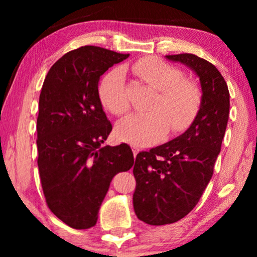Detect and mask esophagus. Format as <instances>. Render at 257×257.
Listing matches in <instances>:
<instances>
[{
    "instance_id": "obj_1",
    "label": "esophagus",
    "mask_w": 257,
    "mask_h": 257,
    "mask_svg": "<svg viewBox=\"0 0 257 257\" xmlns=\"http://www.w3.org/2000/svg\"><path fill=\"white\" fill-rule=\"evenodd\" d=\"M131 147H132V151H133V154H135V157H137V154H138L139 153V147L138 146H137V145H133V144H132V145H131Z\"/></svg>"
}]
</instances>
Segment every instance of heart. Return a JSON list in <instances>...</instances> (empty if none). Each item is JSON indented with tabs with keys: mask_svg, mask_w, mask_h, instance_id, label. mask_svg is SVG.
<instances>
[{
	"mask_svg": "<svg viewBox=\"0 0 257 257\" xmlns=\"http://www.w3.org/2000/svg\"><path fill=\"white\" fill-rule=\"evenodd\" d=\"M132 71L158 96L144 113L128 115L117 126V136L135 145H150L160 140L171 128L178 133L188 128L201 107L198 85L184 78V73L157 58H143L132 64ZM101 104L113 114L122 115L130 110L124 70L108 71L98 86Z\"/></svg>",
	"mask_w": 257,
	"mask_h": 257,
	"instance_id": "b5f03b06",
	"label": "heart"
}]
</instances>
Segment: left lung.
Here are the masks:
<instances>
[{
  "label": "left lung",
  "instance_id": "1",
  "mask_svg": "<svg viewBox=\"0 0 257 257\" xmlns=\"http://www.w3.org/2000/svg\"><path fill=\"white\" fill-rule=\"evenodd\" d=\"M167 59L191 68L200 78L201 107L189 128L164 145L137 154L133 207L152 226L177 222L196 206L212 179L229 118V91L219 70L193 54Z\"/></svg>",
  "mask_w": 257,
  "mask_h": 257
}]
</instances>
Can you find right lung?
<instances>
[{
	"label": "right lung",
	"instance_id": "right-lung-1",
	"mask_svg": "<svg viewBox=\"0 0 257 257\" xmlns=\"http://www.w3.org/2000/svg\"><path fill=\"white\" fill-rule=\"evenodd\" d=\"M128 56L80 47L51 66L42 86L36 142L42 188L49 209L75 229L96 224L111 180L135 164L127 144L101 146L112 125L98 94L100 76Z\"/></svg>",
	"mask_w": 257,
	"mask_h": 257
}]
</instances>
